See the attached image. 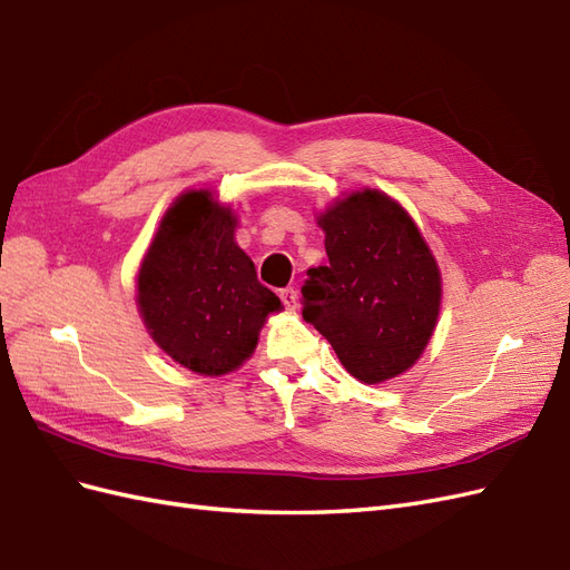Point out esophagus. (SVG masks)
<instances>
[{
	"label": "esophagus",
	"mask_w": 570,
	"mask_h": 570,
	"mask_svg": "<svg viewBox=\"0 0 570 570\" xmlns=\"http://www.w3.org/2000/svg\"><path fill=\"white\" fill-rule=\"evenodd\" d=\"M281 299L287 308H295L297 306V289L295 287H285L281 289Z\"/></svg>",
	"instance_id": "34e87169"
}]
</instances>
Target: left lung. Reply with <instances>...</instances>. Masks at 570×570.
Returning <instances> with one entry per match:
<instances>
[{
  "mask_svg": "<svg viewBox=\"0 0 570 570\" xmlns=\"http://www.w3.org/2000/svg\"><path fill=\"white\" fill-rule=\"evenodd\" d=\"M327 266L308 268L302 316L361 383L416 364L440 314V271L416 223L377 189L321 214Z\"/></svg>",
  "mask_w": 570,
  "mask_h": 570,
  "instance_id": "left-lung-1",
  "label": "left lung"
}]
</instances>
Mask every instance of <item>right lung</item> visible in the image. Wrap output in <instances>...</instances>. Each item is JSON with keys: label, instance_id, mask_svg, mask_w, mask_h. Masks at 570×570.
<instances>
[{"label": "right lung", "instance_id": "add662e5", "mask_svg": "<svg viewBox=\"0 0 570 570\" xmlns=\"http://www.w3.org/2000/svg\"><path fill=\"white\" fill-rule=\"evenodd\" d=\"M137 304L154 342L202 375L235 371L281 308L235 245V216L209 189L185 193L164 216L137 275Z\"/></svg>", "mask_w": 570, "mask_h": 570}]
</instances>
